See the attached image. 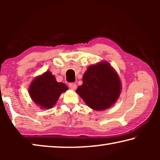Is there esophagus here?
Wrapping results in <instances>:
<instances>
[{
	"label": "esophagus",
	"mask_w": 160,
	"mask_h": 160,
	"mask_svg": "<svg viewBox=\"0 0 160 160\" xmlns=\"http://www.w3.org/2000/svg\"><path fill=\"white\" fill-rule=\"evenodd\" d=\"M69 87L71 90H76V88H77V85L75 83H70Z\"/></svg>",
	"instance_id": "esophagus-1"
}]
</instances>
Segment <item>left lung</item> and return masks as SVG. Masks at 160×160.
Listing matches in <instances>:
<instances>
[{
  "label": "left lung",
  "mask_w": 160,
  "mask_h": 160,
  "mask_svg": "<svg viewBox=\"0 0 160 160\" xmlns=\"http://www.w3.org/2000/svg\"><path fill=\"white\" fill-rule=\"evenodd\" d=\"M82 85L76 92L89 107L103 111L117 101L121 83L116 70L107 61L89 66L83 75Z\"/></svg>",
  "instance_id": "left-lung-1"
}]
</instances>
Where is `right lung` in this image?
I'll return each mask as SVG.
<instances>
[{"mask_svg":"<svg viewBox=\"0 0 160 160\" xmlns=\"http://www.w3.org/2000/svg\"><path fill=\"white\" fill-rule=\"evenodd\" d=\"M68 88L66 84L58 82L50 71L35 78L29 88V96L35 104L42 109L52 108L61 94Z\"/></svg>","mask_w":160,"mask_h":160,"instance_id":"add662e5","label":"right lung"}]
</instances>
